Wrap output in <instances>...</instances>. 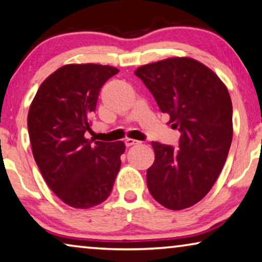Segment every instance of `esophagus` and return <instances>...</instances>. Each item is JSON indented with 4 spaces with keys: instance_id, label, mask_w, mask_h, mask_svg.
<instances>
[{
    "instance_id": "obj_1",
    "label": "esophagus",
    "mask_w": 262,
    "mask_h": 262,
    "mask_svg": "<svg viewBox=\"0 0 262 262\" xmlns=\"http://www.w3.org/2000/svg\"><path fill=\"white\" fill-rule=\"evenodd\" d=\"M124 143H126L127 147H130L133 146V144H136L139 143L138 140H134V139H130V138H127L126 140H124Z\"/></svg>"
}]
</instances>
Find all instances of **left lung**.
<instances>
[{
  "label": "left lung",
  "mask_w": 262,
  "mask_h": 262,
  "mask_svg": "<svg viewBox=\"0 0 262 262\" xmlns=\"http://www.w3.org/2000/svg\"><path fill=\"white\" fill-rule=\"evenodd\" d=\"M153 94L179 147L151 142L155 160L147 170L148 189L166 208L180 210L202 200L220 175L233 139L228 89L212 69L192 57H169L135 70Z\"/></svg>",
  "instance_id": "obj_1"
}]
</instances>
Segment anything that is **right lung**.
Returning <instances> with one entry per match:
<instances>
[{"mask_svg":"<svg viewBox=\"0 0 262 262\" xmlns=\"http://www.w3.org/2000/svg\"><path fill=\"white\" fill-rule=\"evenodd\" d=\"M119 73L111 66L72 63L42 82L28 112L36 165L49 188L64 204L88 209L111 195L126 150L122 141L92 142L91 114L100 89Z\"/></svg>","mask_w":262,"mask_h":262,"instance_id":"1","label":"right lung"}]
</instances>
